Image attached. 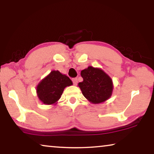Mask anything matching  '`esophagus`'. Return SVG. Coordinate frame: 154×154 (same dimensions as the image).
Wrapping results in <instances>:
<instances>
[{
	"mask_svg": "<svg viewBox=\"0 0 154 154\" xmlns=\"http://www.w3.org/2000/svg\"><path fill=\"white\" fill-rule=\"evenodd\" d=\"M72 81L73 82V84L74 85H77V83H78V80H77V78H72Z\"/></svg>",
	"mask_w": 154,
	"mask_h": 154,
	"instance_id": "34e87169",
	"label": "esophagus"
}]
</instances>
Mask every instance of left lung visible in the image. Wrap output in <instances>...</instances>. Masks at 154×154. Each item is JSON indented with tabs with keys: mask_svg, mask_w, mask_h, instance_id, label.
Returning a JSON list of instances; mask_svg holds the SVG:
<instances>
[{
	"mask_svg": "<svg viewBox=\"0 0 154 154\" xmlns=\"http://www.w3.org/2000/svg\"><path fill=\"white\" fill-rule=\"evenodd\" d=\"M83 82L78 84L82 94L90 103H103L112 96L113 83L101 68L88 66L81 71Z\"/></svg>",
	"mask_w": 154,
	"mask_h": 154,
	"instance_id": "obj_1",
	"label": "left lung"
}]
</instances>
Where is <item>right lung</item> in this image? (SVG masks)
<instances>
[{"instance_id":"1","label":"right lung","mask_w":154,"mask_h":154,"mask_svg":"<svg viewBox=\"0 0 154 154\" xmlns=\"http://www.w3.org/2000/svg\"><path fill=\"white\" fill-rule=\"evenodd\" d=\"M72 85L70 78L58 70H53L39 83L36 91L44 104H54L60 99L66 87Z\"/></svg>"}]
</instances>
